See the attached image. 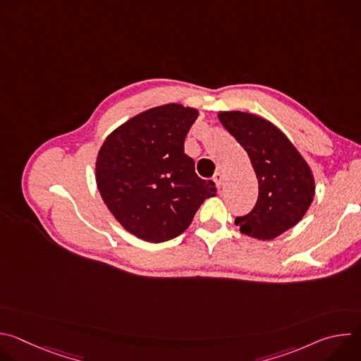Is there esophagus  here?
I'll return each instance as SVG.
<instances>
[{"mask_svg": "<svg viewBox=\"0 0 361 361\" xmlns=\"http://www.w3.org/2000/svg\"><path fill=\"white\" fill-rule=\"evenodd\" d=\"M213 180L216 181V184H217L219 187H221V185L224 184V176H223L221 173H216L214 177H213Z\"/></svg>", "mask_w": 361, "mask_h": 361, "instance_id": "obj_1", "label": "esophagus"}]
</instances>
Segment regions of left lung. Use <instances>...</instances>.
I'll list each match as a JSON object with an SVG mask.
<instances>
[{"label":"left lung","instance_id":"left-lung-1","mask_svg":"<svg viewBox=\"0 0 361 361\" xmlns=\"http://www.w3.org/2000/svg\"><path fill=\"white\" fill-rule=\"evenodd\" d=\"M219 120L247 151L259 180L255 207L235 224L245 235L273 240L294 227L314 197V177L301 154L273 123L241 111H221Z\"/></svg>","mask_w":361,"mask_h":361}]
</instances>
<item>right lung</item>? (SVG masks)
Listing matches in <instances>:
<instances>
[{
  "instance_id": "add662e5",
  "label": "right lung",
  "mask_w": 361,
  "mask_h": 361,
  "mask_svg": "<svg viewBox=\"0 0 361 361\" xmlns=\"http://www.w3.org/2000/svg\"><path fill=\"white\" fill-rule=\"evenodd\" d=\"M198 111L154 107L130 118L102 142L95 163L98 191L116 220L135 237L163 243L184 233L213 181L195 174L184 140Z\"/></svg>"
}]
</instances>
